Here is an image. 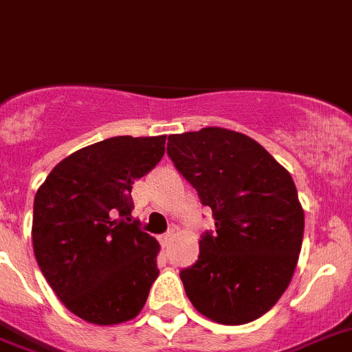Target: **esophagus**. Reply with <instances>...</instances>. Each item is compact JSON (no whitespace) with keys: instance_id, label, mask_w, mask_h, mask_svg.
Returning <instances> with one entry per match:
<instances>
[{"instance_id":"1","label":"esophagus","mask_w":352,"mask_h":352,"mask_svg":"<svg viewBox=\"0 0 352 352\" xmlns=\"http://www.w3.org/2000/svg\"><path fill=\"white\" fill-rule=\"evenodd\" d=\"M173 237H175V230H168L166 234H163L161 235V244H163V246H170V243H172L173 241Z\"/></svg>"}]
</instances>
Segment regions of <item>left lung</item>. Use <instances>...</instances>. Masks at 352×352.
I'll return each mask as SVG.
<instances>
[{
	"mask_svg": "<svg viewBox=\"0 0 352 352\" xmlns=\"http://www.w3.org/2000/svg\"><path fill=\"white\" fill-rule=\"evenodd\" d=\"M168 155L210 207L216 228L180 271L189 301L214 322L258 319L287 290L301 252L305 212L294 180L261 143L221 127L170 134Z\"/></svg>",
	"mask_w": 352,
	"mask_h": 352,
	"instance_id": "left-lung-1",
	"label": "left lung"
}]
</instances>
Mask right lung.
<instances>
[{"label":"right lung","mask_w":352,"mask_h":352,"mask_svg":"<svg viewBox=\"0 0 352 352\" xmlns=\"http://www.w3.org/2000/svg\"><path fill=\"white\" fill-rule=\"evenodd\" d=\"M166 136H115L56 164L33 204L35 258L74 316L99 326L131 320L159 276V243L131 221V191L164 155Z\"/></svg>","instance_id":"right-lung-1"}]
</instances>
